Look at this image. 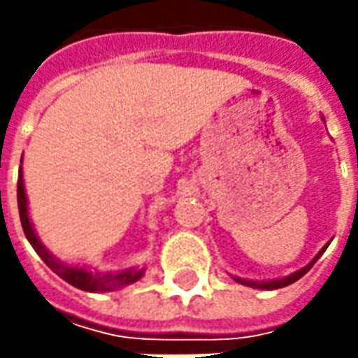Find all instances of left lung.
Masks as SVG:
<instances>
[{
    "mask_svg": "<svg viewBox=\"0 0 358 358\" xmlns=\"http://www.w3.org/2000/svg\"><path fill=\"white\" fill-rule=\"evenodd\" d=\"M329 247V243L324 245L323 249L317 253V257L310 261L309 265H305L303 268H299V271H295V273H291V275H287V277H281V279H271V281H247V279H239V277H233L235 281L241 282V285H245V287H253V289H263V291H273V289H281V287H287V285H291V282L299 281L307 271H309L315 263H317V259L321 257V255L324 253V249Z\"/></svg>",
    "mask_w": 358,
    "mask_h": 358,
    "instance_id": "1",
    "label": "left lung"
}]
</instances>
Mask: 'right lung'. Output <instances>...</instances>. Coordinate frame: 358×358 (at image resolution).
Segmentation results:
<instances>
[{
    "label": "right lung",
    "instance_id": "right-lung-1",
    "mask_svg": "<svg viewBox=\"0 0 358 358\" xmlns=\"http://www.w3.org/2000/svg\"><path fill=\"white\" fill-rule=\"evenodd\" d=\"M17 207H20L21 227L27 241L31 243L35 253L41 257V261L48 265L55 275H59L63 281L73 285L81 291H90V293H107V291H117L123 289L131 282H137L145 275V268H125V271H107V273H97L90 271L85 267H69L62 263L55 255L48 251V247L39 241L35 233L34 225L29 221V211H27V195H25V187H23V173L20 167V179H17Z\"/></svg>",
    "mask_w": 358,
    "mask_h": 358
}]
</instances>
